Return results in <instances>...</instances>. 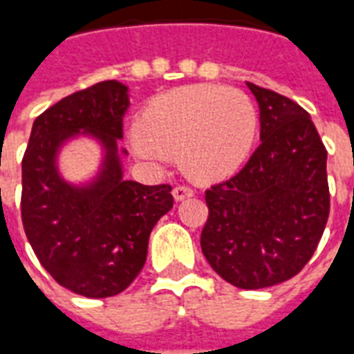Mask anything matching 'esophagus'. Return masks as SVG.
Here are the masks:
<instances>
[{
    "label": "esophagus",
    "mask_w": 354,
    "mask_h": 354,
    "mask_svg": "<svg viewBox=\"0 0 354 354\" xmlns=\"http://www.w3.org/2000/svg\"><path fill=\"white\" fill-rule=\"evenodd\" d=\"M194 196V190L190 186H175L174 188V199L175 201H183L186 197Z\"/></svg>",
    "instance_id": "obj_1"
}]
</instances>
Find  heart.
<instances>
[{
  "instance_id": "1",
  "label": "heart",
  "mask_w": 354,
  "mask_h": 354,
  "mask_svg": "<svg viewBox=\"0 0 354 354\" xmlns=\"http://www.w3.org/2000/svg\"><path fill=\"white\" fill-rule=\"evenodd\" d=\"M257 131L259 114L243 92L190 84L155 95L140 112L129 144L146 162L179 157L192 179L216 180L245 162Z\"/></svg>"
}]
</instances>
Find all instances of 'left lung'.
I'll list each match as a JSON object with an SVG mask.
<instances>
[{
  "label": "left lung",
  "mask_w": 354,
  "mask_h": 354,
  "mask_svg": "<svg viewBox=\"0 0 354 354\" xmlns=\"http://www.w3.org/2000/svg\"><path fill=\"white\" fill-rule=\"evenodd\" d=\"M260 109V146L229 180L205 194L201 249L212 270L243 290L297 275L328 220L327 149L295 101L248 83Z\"/></svg>",
  "instance_id": "8db88e82"
}]
</instances>
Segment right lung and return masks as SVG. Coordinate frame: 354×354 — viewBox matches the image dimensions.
Listing matches in <instances>:
<instances>
[{
	"label": "right lung",
	"mask_w": 354,
	"mask_h": 354,
	"mask_svg": "<svg viewBox=\"0 0 354 354\" xmlns=\"http://www.w3.org/2000/svg\"><path fill=\"white\" fill-rule=\"evenodd\" d=\"M129 88L103 81L68 95L35 120L21 160V221L44 270L84 297H112L146 264L153 227L174 207L171 186L123 179L118 149ZM77 136L100 142L94 180L68 183L58 171L62 146Z\"/></svg>",
	"instance_id": "obj_1"
}]
</instances>
